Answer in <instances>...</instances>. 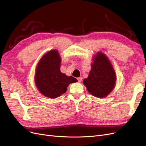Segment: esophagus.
Wrapping results in <instances>:
<instances>
[{
  "instance_id": "obj_1",
  "label": "esophagus",
  "mask_w": 146,
  "mask_h": 146,
  "mask_svg": "<svg viewBox=\"0 0 146 146\" xmlns=\"http://www.w3.org/2000/svg\"><path fill=\"white\" fill-rule=\"evenodd\" d=\"M78 80L79 82H81L82 80V77H79L78 78Z\"/></svg>"
}]
</instances>
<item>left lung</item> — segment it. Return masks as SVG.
<instances>
[{
  "label": "left lung",
  "mask_w": 146,
  "mask_h": 146,
  "mask_svg": "<svg viewBox=\"0 0 146 146\" xmlns=\"http://www.w3.org/2000/svg\"><path fill=\"white\" fill-rule=\"evenodd\" d=\"M116 76L111 62L103 53L97 52L88 77L84 80L88 91L94 97L104 98L113 90Z\"/></svg>",
  "instance_id": "1"
}]
</instances>
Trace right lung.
<instances>
[{"label": "right lung", "instance_id": "right-lung-1", "mask_svg": "<svg viewBox=\"0 0 146 146\" xmlns=\"http://www.w3.org/2000/svg\"><path fill=\"white\" fill-rule=\"evenodd\" d=\"M61 61L58 50H51L42 56L36 68L35 84L39 91L46 97L61 96L67 91L70 84L78 81L61 72Z\"/></svg>", "mask_w": 146, "mask_h": 146}]
</instances>
